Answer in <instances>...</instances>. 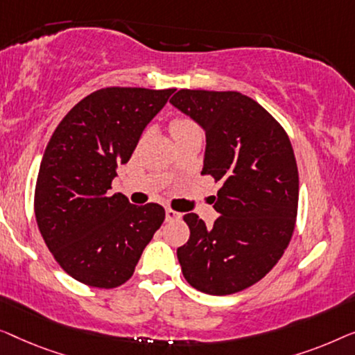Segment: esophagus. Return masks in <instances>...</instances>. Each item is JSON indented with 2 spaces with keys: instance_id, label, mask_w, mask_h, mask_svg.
Returning a JSON list of instances; mask_svg holds the SVG:
<instances>
[{
  "instance_id": "obj_1",
  "label": "esophagus",
  "mask_w": 355,
  "mask_h": 355,
  "mask_svg": "<svg viewBox=\"0 0 355 355\" xmlns=\"http://www.w3.org/2000/svg\"><path fill=\"white\" fill-rule=\"evenodd\" d=\"M178 218H182V214L173 211V209H171V207L166 209V220L171 222V220H178Z\"/></svg>"
}]
</instances>
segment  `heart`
<instances>
[{
  "instance_id": "heart-1",
  "label": "heart",
  "mask_w": 355,
  "mask_h": 355,
  "mask_svg": "<svg viewBox=\"0 0 355 355\" xmlns=\"http://www.w3.org/2000/svg\"><path fill=\"white\" fill-rule=\"evenodd\" d=\"M194 130H199V127L191 121V119L180 117V119H177V121L172 122V132L175 137H178V135H183V133H188V132H194Z\"/></svg>"
}]
</instances>
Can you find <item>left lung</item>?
Masks as SVG:
<instances>
[{"label": "left lung", "instance_id": "1", "mask_svg": "<svg viewBox=\"0 0 355 355\" xmlns=\"http://www.w3.org/2000/svg\"><path fill=\"white\" fill-rule=\"evenodd\" d=\"M171 103L206 132L201 173L222 184L212 228L196 214L183 216V277L212 296L243 291L272 270L291 241L299 199L291 141L261 104L238 92L178 89Z\"/></svg>", "mask_w": 355, "mask_h": 355}]
</instances>
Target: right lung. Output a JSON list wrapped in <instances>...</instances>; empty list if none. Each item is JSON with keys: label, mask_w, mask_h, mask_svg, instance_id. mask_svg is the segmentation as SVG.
<instances>
[{"label": "right lung", "mask_w": 355, "mask_h": 355, "mask_svg": "<svg viewBox=\"0 0 355 355\" xmlns=\"http://www.w3.org/2000/svg\"><path fill=\"white\" fill-rule=\"evenodd\" d=\"M175 92L109 87L77 103L54 130L35 187V217L56 262L77 282L117 288L162 225L159 204L109 196L143 130Z\"/></svg>", "instance_id": "obj_1"}]
</instances>
